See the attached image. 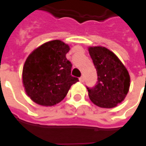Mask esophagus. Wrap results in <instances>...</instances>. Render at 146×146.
I'll list each match as a JSON object with an SVG mask.
<instances>
[{
    "label": "esophagus",
    "mask_w": 146,
    "mask_h": 146,
    "mask_svg": "<svg viewBox=\"0 0 146 146\" xmlns=\"http://www.w3.org/2000/svg\"><path fill=\"white\" fill-rule=\"evenodd\" d=\"M80 82H84V76H80Z\"/></svg>",
    "instance_id": "1"
}]
</instances>
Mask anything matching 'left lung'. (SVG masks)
I'll list each match as a JSON object with an SVG mask.
<instances>
[{
	"label": "left lung",
	"instance_id": "left-lung-1",
	"mask_svg": "<svg viewBox=\"0 0 146 146\" xmlns=\"http://www.w3.org/2000/svg\"><path fill=\"white\" fill-rule=\"evenodd\" d=\"M88 51L98 75L95 88H87L89 98L98 107H116L128 93V71L119 58L105 47H89Z\"/></svg>",
	"mask_w": 146,
	"mask_h": 146
}]
</instances>
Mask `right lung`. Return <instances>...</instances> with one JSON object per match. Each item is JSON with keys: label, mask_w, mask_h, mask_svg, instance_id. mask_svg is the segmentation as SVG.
Segmentation results:
<instances>
[{"label": "right lung", "mask_w": 146, "mask_h": 146, "mask_svg": "<svg viewBox=\"0 0 146 146\" xmlns=\"http://www.w3.org/2000/svg\"><path fill=\"white\" fill-rule=\"evenodd\" d=\"M70 46L59 40L46 42L30 53L23 70L25 92L35 103L52 106L63 100L78 78L71 76L66 57Z\"/></svg>", "instance_id": "1"}]
</instances>
